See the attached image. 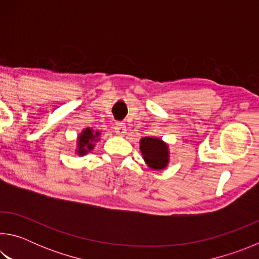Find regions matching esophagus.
<instances>
[{"instance_id": "1", "label": "esophagus", "mask_w": 259, "mask_h": 259, "mask_svg": "<svg viewBox=\"0 0 259 259\" xmlns=\"http://www.w3.org/2000/svg\"><path fill=\"white\" fill-rule=\"evenodd\" d=\"M114 130H115V133L120 136H124L125 134V124L123 122H115V124H114Z\"/></svg>"}]
</instances>
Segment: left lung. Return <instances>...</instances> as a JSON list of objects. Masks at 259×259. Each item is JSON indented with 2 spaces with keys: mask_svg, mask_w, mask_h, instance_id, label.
<instances>
[{
  "mask_svg": "<svg viewBox=\"0 0 259 259\" xmlns=\"http://www.w3.org/2000/svg\"><path fill=\"white\" fill-rule=\"evenodd\" d=\"M140 151L150 168L160 170L168 163V147L159 138H143L140 140Z\"/></svg>",
  "mask_w": 259,
  "mask_h": 259,
  "instance_id": "obj_1",
  "label": "left lung"
}]
</instances>
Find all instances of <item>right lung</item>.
<instances>
[{"mask_svg": "<svg viewBox=\"0 0 259 259\" xmlns=\"http://www.w3.org/2000/svg\"><path fill=\"white\" fill-rule=\"evenodd\" d=\"M99 136V133L94 134L91 129H85L83 134L78 137V154H85L88 151L93 150L94 144L93 142Z\"/></svg>", "mask_w": 259, "mask_h": 259, "instance_id": "add662e5", "label": "right lung"}]
</instances>
